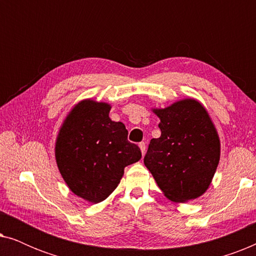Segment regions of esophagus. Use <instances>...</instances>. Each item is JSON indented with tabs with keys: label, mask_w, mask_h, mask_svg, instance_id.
<instances>
[{
	"label": "esophagus",
	"mask_w": 256,
	"mask_h": 256,
	"mask_svg": "<svg viewBox=\"0 0 256 256\" xmlns=\"http://www.w3.org/2000/svg\"><path fill=\"white\" fill-rule=\"evenodd\" d=\"M140 149H141L142 155L144 156V154H146V143H144V142H141V143H140Z\"/></svg>",
	"instance_id": "obj_1"
}]
</instances>
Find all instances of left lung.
I'll use <instances>...</instances> for the list:
<instances>
[{
	"label": "left lung",
	"mask_w": 256,
	"mask_h": 256,
	"mask_svg": "<svg viewBox=\"0 0 256 256\" xmlns=\"http://www.w3.org/2000/svg\"><path fill=\"white\" fill-rule=\"evenodd\" d=\"M154 112L160 120V136L150 141L144 166L171 200L198 198L211 184L220 158L219 138L208 112L194 99Z\"/></svg>",
	"instance_id": "obj_1"
}]
</instances>
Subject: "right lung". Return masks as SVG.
<instances>
[{
  "label": "right lung",
  "mask_w": 256,
  "mask_h": 256,
  "mask_svg": "<svg viewBox=\"0 0 256 256\" xmlns=\"http://www.w3.org/2000/svg\"><path fill=\"white\" fill-rule=\"evenodd\" d=\"M110 106L85 100L68 115L56 143V160L73 194L90 202L106 199L124 168L140 160L141 150L128 141L122 122L112 121Z\"/></svg>",
  "instance_id": "add662e5"
}]
</instances>
